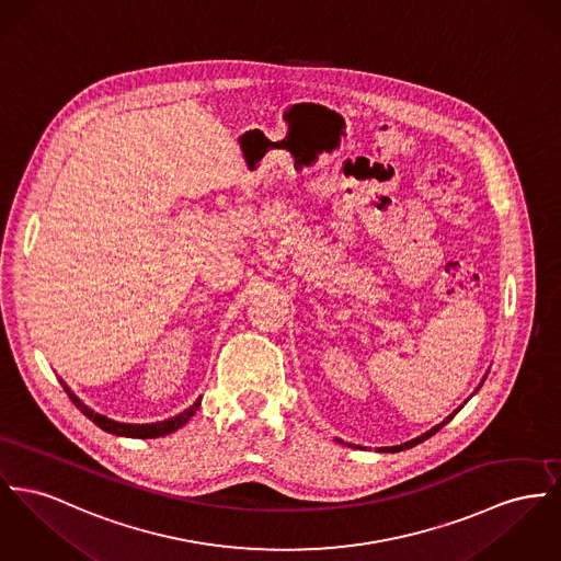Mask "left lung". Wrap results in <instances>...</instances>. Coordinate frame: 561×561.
Masks as SVG:
<instances>
[{
  "label": "left lung",
  "mask_w": 561,
  "mask_h": 561,
  "mask_svg": "<svg viewBox=\"0 0 561 561\" xmlns=\"http://www.w3.org/2000/svg\"><path fill=\"white\" fill-rule=\"evenodd\" d=\"M485 378H486V376H485ZM485 378H483V380H485ZM481 385H483V382H481ZM481 385H479V387H477V391H479V389H481ZM461 409H463V407H459V409H457V411L453 412V414H448L447 419H445V421H443V423H438V425H436V427H432V430H430V432H425V434H421V436H419V438H412V440H409V443H404V445H398V447L380 448V450H387V453H398V450H404V448H411V447H414V445H419V443H423V440H427V438H430V436H434V434H436V432H438V430H440V427H445V425H447L448 421H450V419H453V416H455V414H457V412L461 411Z\"/></svg>",
  "instance_id": "obj_1"
}]
</instances>
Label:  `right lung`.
<instances>
[{"label":"right lung","mask_w":561,"mask_h":561,"mask_svg":"<svg viewBox=\"0 0 561 561\" xmlns=\"http://www.w3.org/2000/svg\"><path fill=\"white\" fill-rule=\"evenodd\" d=\"M61 385H64L66 393L70 396V400L75 402L76 409L82 412L84 416H89L98 427H102L104 432L114 434V436H127V438H159V436L172 434L179 427H183L188 419L195 414V411L199 409V404H202V398H197L195 404L188 407L187 411H183L181 414L172 416V419H165V421H157V423H142V425L140 423H121V421H113V419H108V416H104L100 412L91 411L87 404H82L76 398L75 393L70 391V387L64 380H61Z\"/></svg>","instance_id":"obj_1"}]
</instances>
